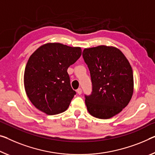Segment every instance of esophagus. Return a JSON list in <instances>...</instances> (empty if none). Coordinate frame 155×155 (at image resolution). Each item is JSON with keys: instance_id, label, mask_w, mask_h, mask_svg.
<instances>
[{"instance_id": "1", "label": "esophagus", "mask_w": 155, "mask_h": 155, "mask_svg": "<svg viewBox=\"0 0 155 155\" xmlns=\"http://www.w3.org/2000/svg\"><path fill=\"white\" fill-rule=\"evenodd\" d=\"M77 93L79 95H80L81 94H82V89H81V88H79V89H77Z\"/></svg>"}]
</instances>
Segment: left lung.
I'll list each match as a JSON object with an SVG mask.
<instances>
[{"label": "left lung", "instance_id": "left-lung-1", "mask_svg": "<svg viewBox=\"0 0 155 155\" xmlns=\"http://www.w3.org/2000/svg\"><path fill=\"white\" fill-rule=\"evenodd\" d=\"M82 56L92 83L91 94L84 95L87 110L97 118L113 117L132 98L134 79L129 61L120 50L111 46L85 48Z\"/></svg>", "mask_w": 155, "mask_h": 155}]
</instances>
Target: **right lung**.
I'll use <instances>...</instances> for the list:
<instances>
[{
  "label": "right lung",
  "instance_id": "add662e5",
  "mask_svg": "<svg viewBox=\"0 0 155 155\" xmlns=\"http://www.w3.org/2000/svg\"><path fill=\"white\" fill-rule=\"evenodd\" d=\"M82 54L80 47L49 43L30 57L24 73L26 94L39 110L48 115L65 111L76 94L67 69Z\"/></svg>",
  "mask_w": 155,
  "mask_h": 155
}]
</instances>
